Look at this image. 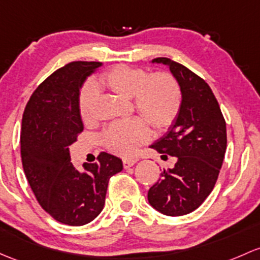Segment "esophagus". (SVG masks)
<instances>
[{
	"instance_id": "esophagus-1",
	"label": "esophagus",
	"mask_w": 260,
	"mask_h": 260,
	"mask_svg": "<svg viewBox=\"0 0 260 260\" xmlns=\"http://www.w3.org/2000/svg\"><path fill=\"white\" fill-rule=\"evenodd\" d=\"M136 162H137V159H124L123 160V167L124 168H129V167L135 166Z\"/></svg>"
}]
</instances>
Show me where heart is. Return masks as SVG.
<instances>
[{"mask_svg": "<svg viewBox=\"0 0 260 260\" xmlns=\"http://www.w3.org/2000/svg\"><path fill=\"white\" fill-rule=\"evenodd\" d=\"M95 86L122 98H131L133 108L155 131H165L178 116L182 93L178 82L168 72L147 76L142 68L118 64L103 73ZM95 100L97 89L92 83H87L78 98V109L83 121L92 118ZM143 120L136 117L112 123L103 132V143L118 155L135 154L138 147L149 138V129Z\"/></svg>", "mask_w": 260, "mask_h": 260, "instance_id": "heart-1", "label": "heart"}]
</instances>
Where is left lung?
<instances>
[{
  "label": "left lung",
  "mask_w": 260,
  "mask_h": 260,
  "mask_svg": "<svg viewBox=\"0 0 260 260\" xmlns=\"http://www.w3.org/2000/svg\"><path fill=\"white\" fill-rule=\"evenodd\" d=\"M165 64L179 84L182 102L168 131L151 144L160 157H176L148 190L149 204L162 214L179 217L193 212L214 188L226 149V128L217 98L206 81L166 57L152 59Z\"/></svg>",
  "instance_id": "8db88e82"
}]
</instances>
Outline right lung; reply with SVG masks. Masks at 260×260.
<instances>
[{
    "label": "right lung",
    "mask_w": 260,
    "mask_h": 260,
    "mask_svg": "<svg viewBox=\"0 0 260 260\" xmlns=\"http://www.w3.org/2000/svg\"><path fill=\"white\" fill-rule=\"evenodd\" d=\"M101 62H71L53 72L34 92L24 108L21 157L38 203L67 225L92 222L105 207L108 180L123 169L121 158L102 152L97 163H71L70 146L83 131L78 98L87 77Z\"/></svg>",
    "instance_id": "add662e5"
}]
</instances>
